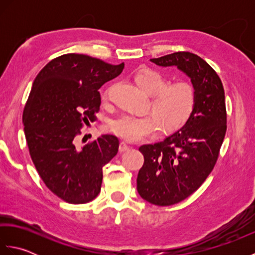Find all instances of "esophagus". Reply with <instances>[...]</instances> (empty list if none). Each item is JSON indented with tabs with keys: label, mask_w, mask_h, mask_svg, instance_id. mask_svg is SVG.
I'll use <instances>...</instances> for the list:
<instances>
[{
	"label": "esophagus",
	"mask_w": 255,
	"mask_h": 255,
	"mask_svg": "<svg viewBox=\"0 0 255 255\" xmlns=\"http://www.w3.org/2000/svg\"><path fill=\"white\" fill-rule=\"evenodd\" d=\"M129 149H130V147H129V145L125 141H122L119 143V151H121V152H125V151H127Z\"/></svg>",
	"instance_id": "obj_1"
}]
</instances>
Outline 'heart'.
Wrapping results in <instances>:
<instances>
[{
	"mask_svg": "<svg viewBox=\"0 0 255 255\" xmlns=\"http://www.w3.org/2000/svg\"><path fill=\"white\" fill-rule=\"evenodd\" d=\"M134 82L151 95L149 110L143 116L123 115L110 123V130L129 142L153 137L161 126L163 132H174L185 126L196 107V90L187 81L167 84L163 74L144 68L133 77Z\"/></svg>",
	"mask_w": 255,
	"mask_h": 255,
	"instance_id": "heart-1",
	"label": "heart"
}]
</instances>
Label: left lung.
Instances as JSON below:
<instances>
[{"instance_id":"left-lung-1","label":"left lung","mask_w":255,"mask_h":255,"mask_svg":"<svg viewBox=\"0 0 255 255\" xmlns=\"http://www.w3.org/2000/svg\"><path fill=\"white\" fill-rule=\"evenodd\" d=\"M162 67L176 66L192 79L197 101L193 116L163 141L143 144L139 170L140 196L156 206H171L196 192L213 171L227 131L224 85L204 59L178 51L151 59Z\"/></svg>"}]
</instances>
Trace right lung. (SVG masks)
<instances>
[{"instance_id":"1","label":"right lung","mask_w":255,"mask_h":255,"mask_svg":"<svg viewBox=\"0 0 255 255\" xmlns=\"http://www.w3.org/2000/svg\"><path fill=\"white\" fill-rule=\"evenodd\" d=\"M123 69L124 63L66 53L48 62L32 83L23 112L30 158L45 185L69 204L89 203L100 194L103 166L118 152L114 134L82 148L78 137L100 112L99 89Z\"/></svg>"}]
</instances>
